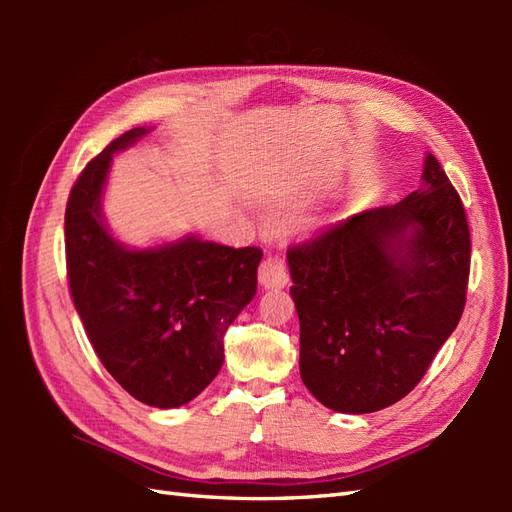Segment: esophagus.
Masks as SVG:
<instances>
[{
    "label": "esophagus",
    "mask_w": 512,
    "mask_h": 512,
    "mask_svg": "<svg viewBox=\"0 0 512 512\" xmlns=\"http://www.w3.org/2000/svg\"><path fill=\"white\" fill-rule=\"evenodd\" d=\"M259 284L264 288H284L288 284V266L281 255L266 257L259 266Z\"/></svg>",
    "instance_id": "1"
}]
</instances>
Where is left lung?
Instances as JSON below:
<instances>
[{"instance_id": "obj_1", "label": "left lung", "mask_w": 512, "mask_h": 512, "mask_svg": "<svg viewBox=\"0 0 512 512\" xmlns=\"http://www.w3.org/2000/svg\"><path fill=\"white\" fill-rule=\"evenodd\" d=\"M422 189L288 248L299 372L321 405L372 413L416 387L458 328L471 233L458 191L427 154Z\"/></svg>"}]
</instances>
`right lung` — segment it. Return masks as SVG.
<instances>
[{"mask_svg":"<svg viewBox=\"0 0 512 512\" xmlns=\"http://www.w3.org/2000/svg\"><path fill=\"white\" fill-rule=\"evenodd\" d=\"M147 127L112 140L76 178L65 206V264L74 308L107 372L149 407L187 405L224 363V334L257 292L262 248L189 235L125 248L107 231L101 198L116 151Z\"/></svg>","mask_w":512,"mask_h":512,"instance_id":"obj_1","label":"right lung"}]
</instances>
